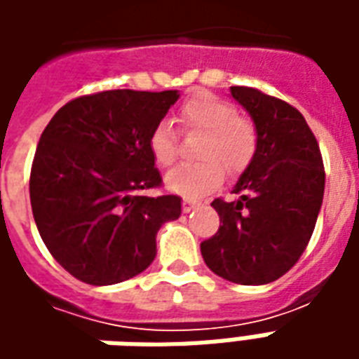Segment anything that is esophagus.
Masks as SVG:
<instances>
[{"label": "esophagus", "mask_w": 359, "mask_h": 359, "mask_svg": "<svg viewBox=\"0 0 359 359\" xmlns=\"http://www.w3.org/2000/svg\"><path fill=\"white\" fill-rule=\"evenodd\" d=\"M196 205H198V202H194V200H182V211H184V213L194 210Z\"/></svg>", "instance_id": "34e87169"}]
</instances>
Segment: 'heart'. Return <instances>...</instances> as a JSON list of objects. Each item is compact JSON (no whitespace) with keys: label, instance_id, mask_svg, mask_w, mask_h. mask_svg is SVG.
<instances>
[{"label":"heart","instance_id":"1","mask_svg":"<svg viewBox=\"0 0 359 359\" xmlns=\"http://www.w3.org/2000/svg\"><path fill=\"white\" fill-rule=\"evenodd\" d=\"M179 123L184 133H202L198 163L180 165L165 177V187L187 200L202 198L225 179L241 175L254 161L257 151L256 125L238 115V109L211 92H196L180 105ZM149 154L159 167H169L179 156L177 134L167 123L149 134Z\"/></svg>","mask_w":359,"mask_h":359}]
</instances>
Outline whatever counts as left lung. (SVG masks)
Here are the masks:
<instances>
[{
	"label": "left lung",
	"instance_id": "8db88e82",
	"mask_svg": "<svg viewBox=\"0 0 359 359\" xmlns=\"http://www.w3.org/2000/svg\"><path fill=\"white\" fill-rule=\"evenodd\" d=\"M257 130L254 161L234 184L238 200H213L221 225L200 244L205 265L236 285H267L300 259L323 203L319 144L290 103L231 86Z\"/></svg>",
	"mask_w": 359,
	"mask_h": 359
}]
</instances>
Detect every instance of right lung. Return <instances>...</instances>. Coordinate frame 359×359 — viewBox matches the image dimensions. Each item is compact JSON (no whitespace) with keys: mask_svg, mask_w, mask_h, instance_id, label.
<instances>
[{"mask_svg":"<svg viewBox=\"0 0 359 359\" xmlns=\"http://www.w3.org/2000/svg\"><path fill=\"white\" fill-rule=\"evenodd\" d=\"M177 90H105L65 103L43 128L30 171L38 233L61 267L86 285L123 283L154 262L156 234L180 215L161 187L149 134Z\"/></svg>","mask_w":359,"mask_h":359,"instance_id":"right-lung-1","label":"right lung"}]
</instances>
